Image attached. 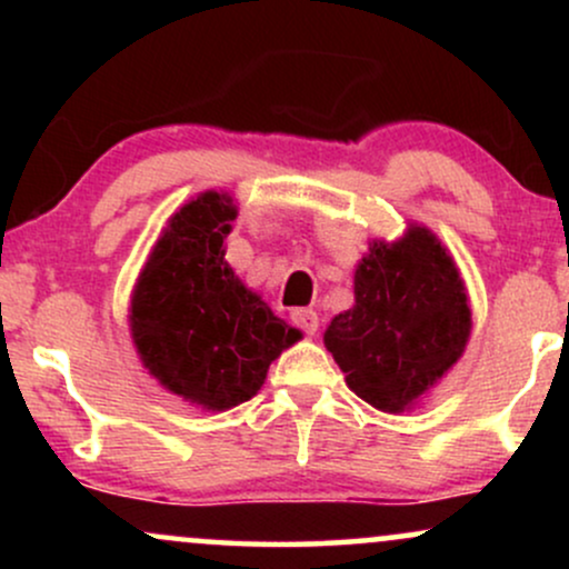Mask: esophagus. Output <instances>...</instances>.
Returning <instances> with one entry per match:
<instances>
[{"label":"esophagus","mask_w":569,"mask_h":569,"mask_svg":"<svg viewBox=\"0 0 569 569\" xmlns=\"http://www.w3.org/2000/svg\"><path fill=\"white\" fill-rule=\"evenodd\" d=\"M291 323L297 326V329H302L305 335H316L318 331V312L316 310H307V307H299V310L291 312Z\"/></svg>","instance_id":"obj_1"}]
</instances>
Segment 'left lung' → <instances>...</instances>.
I'll return each instance as SVG.
<instances>
[{"label":"left lung","mask_w":569,"mask_h":569,"mask_svg":"<svg viewBox=\"0 0 569 569\" xmlns=\"http://www.w3.org/2000/svg\"><path fill=\"white\" fill-rule=\"evenodd\" d=\"M471 337L466 283L428 227L375 240L356 267V305L323 335L345 382L375 409L407 411L455 367Z\"/></svg>","instance_id":"left-lung-1"}]
</instances>
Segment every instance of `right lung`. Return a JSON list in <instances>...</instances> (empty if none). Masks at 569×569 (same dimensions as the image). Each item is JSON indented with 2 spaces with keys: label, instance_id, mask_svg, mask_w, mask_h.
I'll return each instance as SVG.
<instances>
[{
  "label": "right lung",
  "instance_id": "right-lung-1",
  "mask_svg": "<svg viewBox=\"0 0 569 569\" xmlns=\"http://www.w3.org/2000/svg\"><path fill=\"white\" fill-rule=\"evenodd\" d=\"M238 217L230 194L202 192L168 219L133 297L130 335L162 388L208 411L248 401L267 369L302 339L224 262Z\"/></svg>",
  "mask_w": 569,
  "mask_h": 569
}]
</instances>
